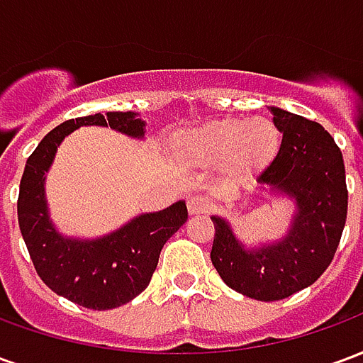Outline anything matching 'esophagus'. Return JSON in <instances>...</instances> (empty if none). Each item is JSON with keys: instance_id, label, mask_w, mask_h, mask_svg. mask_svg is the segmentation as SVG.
<instances>
[{"instance_id": "1", "label": "esophagus", "mask_w": 363, "mask_h": 363, "mask_svg": "<svg viewBox=\"0 0 363 363\" xmlns=\"http://www.w3.org/2000/svg\"><path fill=\"white\" fill-rule=\"evenodd\" d=\"M186 206H189L190 216H198V213H208V212H210V208H212L210 200H208L206 196H190L189 202H186Z\"/></svg>"}]
</instances>
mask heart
<instances>
[{
  "instance_id": "b5f03b06",
  "label": "heart",
  "mask_w": 363,
  "mask_h": 363,
  "mask_svg": "<svg viewBox=\"0 0 363 363\" xmlns=\"http://www.w3.org/2000/svg\"><path fill=\"white\" fill-rule=\"evenodd\" d=\"M278 143V128L268 118H228L181 132L173 150L189 165H223L231 177H247L267 165Z\"/></svg>"
}]
</instances>
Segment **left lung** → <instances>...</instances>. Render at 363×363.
<instances>
[{"label": "left lung", "instance_id": "1", "mask_svg": "<svg viewBox=\"0 0 363 363\" xmlns=\"http://www.w3.org/2000/svg\"><path fill=\"white\" fill-rule=\"evenodd\" d=\"M281 134L280 147L259 174V189L294 200L286 235L247 247L225 218L212 216L210 259L229 288L259 301H276L311 286L340 243L348 190L342 153L319 122L268 106Z\"/></svg>", "mask_w": 363, "mask_h": 363}]
</instances>
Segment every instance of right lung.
<instances>
[{
	"instance_id": "obj_1",
	"label": "right lung",
	"mask_w": 363,
	"mask_h": 363,
	"mask_svg": "<svg viewBox=\"0 0 363 363\" xmlns=\"http://www.w3.org/2000/svg\"><path fill=\"white\" fill-rule=\"evenodd\" d=\"M82 126H111L135 140L145 135V120L135 112L89 114L62 122L27 159L17 216L28 255L44 284L74 303L104 311L132 301L147 288L163 245L186 221L189 212L184 200H179L165 210L140 213L103 237L62 235L48 212L44 184L58 145Z\"/></svg>"
}]
</instances>
